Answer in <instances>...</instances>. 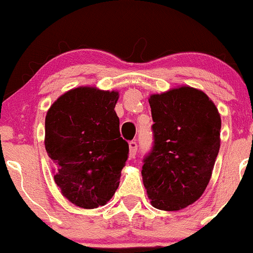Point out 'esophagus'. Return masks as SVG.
<instances>
[{
    "label": "esophagus",
    "instance_id": "obj_1",
    "mask_svg": "<svg viewBox=\"0 0 253 253\" xmlns=\"http://www.w3.org/2000/svg\"><path fill=\"white\" fill-rule=\"evenodd\" d=\"M129 157L130 158H134L136 155V149H138V145H136L135 141H129Z\"/></svg>",
    "mask_w": 253,
    "mask_h": 253
}]
</instances>
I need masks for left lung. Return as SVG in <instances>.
<instances>
[{
    "label": "left lung",
    "mask_w": 253,
    "mask_h": 253,
    "mask_svg": "<svg viewBox=\"0 0 253 253\" xmlns=\"http://www.w3.org/2000/svg\"><path fill=\"white\" fill-rule=\"evenodd\" d=\"M155 145L141 176L151 205L176 211L202 196L220 149L221 118L202 90L189 85L149 97Z\"/></svg>",
    "instance_id": "8db88e82"
}]
</instances>
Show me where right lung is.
<instances>
[{"mask_svg": "<svg viewBox=\"0 0 253 253\" xmlns=\"http://www.w3.org/2000/svg\"><path fill=\"white\" fill-rule=\"evenodd\" d=\"M117 90L78 86L51 104L45 149L62 195L84 210L104 206L120 183L128 144L120 136Z\"/></svg>", "mask_w": 253, "mask_h": 253, "instance_id": "1", "label": "right lung"}]
</instances>
